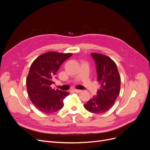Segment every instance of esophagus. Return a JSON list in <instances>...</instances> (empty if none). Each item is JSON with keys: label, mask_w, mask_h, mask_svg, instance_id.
Masks as SVG:
<instances>
[{"label": "esophagus", "mask_w": 150, "mask_h": 150, "mask_svg": "<svg viewBox=\"0 0 150 150\" xmlns=\"http://www.w3.org/2000/svg\"><path fill=\"white\" fill-rule=\"evenodd\" d=\"M73 91L75 92V93H81V91H81V90H79V89H73Z\"/></svg>", "instance_id": "esophagus-1"}]
</instances>
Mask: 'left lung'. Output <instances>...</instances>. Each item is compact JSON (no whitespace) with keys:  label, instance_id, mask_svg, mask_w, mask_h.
Segmentation results:
<instances>
[{"label":"left lung","instance_id":"obj_1","mask_svg":"<svg viewBox=\"0 0 150 150\" xmlns=\"http://www.w3.org/2000/svg\"><path fill=\"white\" fill-rule=\"evenodd\" d=\"M91 56L96 64L100 88L96 96L84 106L88 111L99 114L106 112L113 106L120 94L121 78L116 63L110 57L98 53H91Z\"/></svg>","mask_w":150,"mask_h":150}]
</instances>
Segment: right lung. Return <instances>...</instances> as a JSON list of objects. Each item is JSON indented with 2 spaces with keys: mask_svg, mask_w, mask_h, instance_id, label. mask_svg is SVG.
<instances>
[{
  "mask_svg": "<svg viewBox=\"0 0 150 150\" xmlns=\"http://www.w3.org/2000/svg\"><path fill=\"white\" fill-rule=\"evenodd\" d=\"M72 54L54 51L39 56L31 64L26 86L31 102L44 113L56 112L64 106L63 100L69 93L51 88L60 66Z\"/></svg>",
  "mask_w": 150,
  "mask_h": 150,
  "instance_id": "obj_1",
  "label": "right lung"
}]
</instances>
